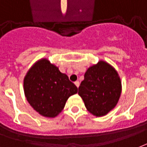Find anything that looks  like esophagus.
<instances>
[{"label":"esophagus","instance_id":"1","mask_svg":"<svg viewBox=\"0 0 147 147\" xmlns=\"http://www.w3.org/2000/svg\"><path fill=\"white\" fill-rule=\"evenodd\" d=\"M75 85L77 87H79V81H76V82H75Z\"/></svg>","mask_w":147,"mask_h":147}]
</instances>
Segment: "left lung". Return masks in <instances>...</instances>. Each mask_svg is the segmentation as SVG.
<instances>
[{
  "label": "left lung",
  "mask_w": 147,
  "mask_h": 147,
  "mask_svg": "<svg viewBox=\"0 0 147 147\" xmlns=\"http://www.w3.org/2000/svg\"><path fill=\"white\" fill-rule=\"evenodd\" d=\"M121 92L117 71L104 61L88 68L79 87L86 109L97 117L107 115L116 106Z\"/></svg>",
  "instance_id": "1"
}]
</instances>
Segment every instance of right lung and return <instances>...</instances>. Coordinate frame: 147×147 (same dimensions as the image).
I'll use <instances>...</instances> for the list:
<instances>
[{"label":"right lung","mask_w":147,"mask_h":147,"mask_svg":"<svg viewBox=\"0 0 147 147\" xmlns=\"http://www.w3.org/2000/svg\"><path fill=\"white\" fill-rule=\"evenodd\" d=\"M24 92L35 111L43 116L54 118L62 111L68 97L77 93L78 88L57 67L42 59L27 72Z\"/></svg>","instance_id":"obj_1"}]
</instances>
